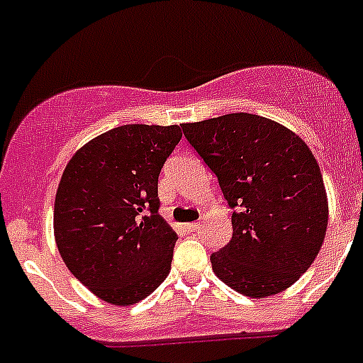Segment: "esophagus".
Listing matches in <instances>:
<instances>
[{"label":"esophagus","mask_w":363,"mask_h":363,"mask_svg":"<svg viewBox=\"0 0 363 363\" xmlns=\"http://www.w3.org/2000/svg\"><path fill=\"white\" fill-rule=\"evenodd\" d=\"M187 231H198L199 230V223H187L185 224Z\"/></svg>","instance_id":"34e87169"}]
</instances>
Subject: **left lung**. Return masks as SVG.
I'll return each mask as SVG.
<instances>
[{
	"label": "left lung",
	"mask_w": 363,
	"mask_h": 363,
	"mask_svg": "<svg viewBox=\"0 0 363 363\" xmlns=\"http://www.w3.org/2000/svg\"><path fill=\"white\" fill-rule=\"evenodd\" d=\"M182 128L233 208V237L210 257L217 278L255 299L291 287L328 228L326 189L310 147L283 124L246 112Z\"/></svg>",
	"instance_id": "1"
}]
</instances>
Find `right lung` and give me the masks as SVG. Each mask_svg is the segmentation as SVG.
I'll list each match as a JSON object with an SVG mask.
<instances>
[{"mask_svg": "<svg viewBox=\"0 0 363 363\" xmlns=\"http://www.w3.org/2000/svg\"><path fill=\"white\" fill-rule=\"evenodd\" d=\"M178 124H124L89 140L62 172L57 247L85 287L116 306L150 296L171 271L178 235L158 213V174Z\"/></svg>", "mask_w": 363, "mask_h": 363, "instance_id": "add662e5", "label": "right lung"}]
</instances>
